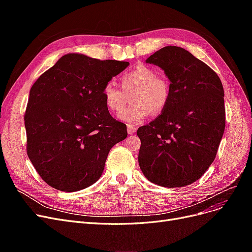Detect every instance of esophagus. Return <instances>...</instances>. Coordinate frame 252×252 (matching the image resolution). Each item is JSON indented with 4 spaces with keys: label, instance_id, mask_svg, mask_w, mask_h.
Segmentation results:
<instances>
[{
    "label": "esophagus",
    "instance_id": "34e87169",
    "mask_svg": "<svg viewBox=\"0 0 252 252\" xmlns=\"http://www.w3.org/2000/svg\"><path fill=\"white\" fill-rule=\"evenodd\" d=\"M127 131L129 134H133L136 131V128L133 125H127Z\"/></svg>",
    "mask_w": 252,
    "mask_h": 252
}]
</instances>
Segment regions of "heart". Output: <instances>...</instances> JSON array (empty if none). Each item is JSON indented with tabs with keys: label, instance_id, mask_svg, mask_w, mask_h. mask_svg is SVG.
<instances>
[{
	"label": "heart",
	"instance_id": "obj_1",
	"mask_svg": "<svg viewBox=\"0 0 252 252\" xmlns=\"http://www.w3.org/2000/svg\"><path fill=\"white\" fill-rule=\"evenodd\" d=\"M121 86L108 82L103 88L104 103L110 111L120 112L125 107L128 95L131 105L119 114V119L130 125H136L148 118L152 111H162L169 101L170 86L166 79L158 77L156 70L140 64L122 74Z\"/></svg>",
	"mask_w": 252,
	"mask_h": 252
}]
</instances>
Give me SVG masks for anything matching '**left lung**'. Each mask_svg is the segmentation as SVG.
I'll return each mask as SVG.
<instances>
[{
  "instance_id": "left-lung-1",
  "label": "left lung",
  "mask_w": 252,
  "mask_h": 252,
  "mask_svg": "<svg viewBox=\"0 0 252 252\" xmlns=\"http://www.w3.org/2000/svg\"><path fill=\"white\" fill-rule=\"evenodd\" d=\"M146 63L164 70L170 96L162 113L136 131L140 168L157 185L184 187L216 158L225 130L224 88L218 74L184 48L166 46Z\"/></svg>"
}]
</instances>
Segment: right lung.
Listing matches in <instances>:
<instances>
[{
    "instance_id": "right-lung-1",
    "label": "right lung",
    "mask_w": 252,
    "mask_h": 252,
    "mask_svg": "<svg viewBox=\"0 0 252 252\" xmlns=\"http://www.w3.org/2000/svg\"><path fill=\"white\" fill-rule=\"evenodd\" d=\"M128 62L63 56L35 81L25 112L27 155L53 188L73 192L103 173L110 149L127 136L106 107L103 88Z\"/></svg>"
}]
</instances>
